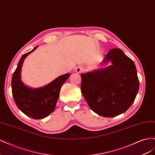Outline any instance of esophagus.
<instances>
[{
  "mask_svg": "<svg viewBox=\"0 0 155 155\" xmlns=\"http://www.w3.org/2000/svg\"><path fill=\"white\" fill-rule=\"evenodd\" d=\"M83 71V68L81 67H77L75 68V72L77 73H81Z\"/></svg>",
  "mask_w": 155,
  "mask_h": 155,
  "instance_id": "34e87169",
  "label": "esophagus"
}]
</instances>
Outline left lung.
<instances>
[{
	"label": "left lung",
	"mask_w": 155,
	"mask_h": 155,
	"mask_svg": "<svg viewBox=\"0 0 155 155\" xmlns=\"http://www.w3.org/2000/svg\"><path fill=\"white\" fill-rule=\"evenodd\" d=\"M112 64L81 74V90L91 109L98 115L114 117L127 110L139 90L135 64L120 48L110 50L104 63Z\"/></svg>",
	"instance_id": "obj_1"
}]
</instances>
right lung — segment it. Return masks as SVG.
<instances>
[{"label": "right lung", "mask_w": 155, "mask_h": 155, "mask_svg": "<svg viewBox=\"0 0 155 155\" xmlns=\"http://www.w3.org/2000/svg\"><path fill=\"white\" fill-rule=\"evenodd\" d=\"M22 55L13 74L12 79V94L17 107L23 113L31 118H44L52 112L59 96L63 84L67 80L70 74H66L56 78L48 85L39 88H31L25 85L21 80V70L26 56L34 51Z\"/></svg>", "instance_id": "add662e5"}]
</instances>
